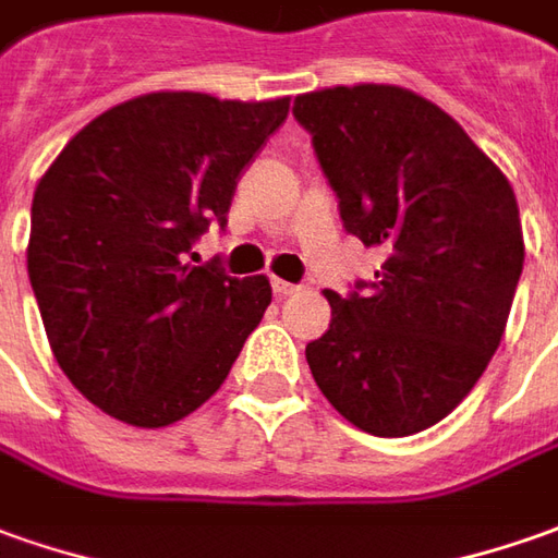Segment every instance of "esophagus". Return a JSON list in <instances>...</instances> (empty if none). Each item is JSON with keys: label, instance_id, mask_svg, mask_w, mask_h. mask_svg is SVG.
I'll use <instances>...</instances> for the list:
<instances>
[{"label": "esophagus", "instance_id": "34e87169", "mask_svg": "<svg viewBox=\"0 0 558 558\" xmlns=\"http://www.w3.org/2000/svg\"><path fill=\"white\" fill-rule=\"evenodd\" d=\"M271 290H275V295L299 293V287H295V283H290V280H280V278H271Z\"/></svg>", "mask_w": 558, "mask_h": 558}]
</instances>
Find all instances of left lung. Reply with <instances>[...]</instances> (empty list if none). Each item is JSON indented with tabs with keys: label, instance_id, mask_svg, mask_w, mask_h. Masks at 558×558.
Masks as SVG:
<instances>
[{
	"label": "left lung",
	"instance_id": "left-lung-1",
	"mask_svg": "<svg viewBox=\"0 0 558 558\" xmlns=\"http://www.w3.org/2000/svg\"><path fill=\"white\" fill-rule=\"evenodd\" d=\"M293 116L344 229L385 250L375 280L327 293L311 375L360 430L418 434L468 397L501 344L525 259L517 195L452 116L407 88L311 90Z\"/></svg>",
	"mask_w": 558,
	"mask_h": 558
}]
</instances>
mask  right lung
Listing matches in <instances>:
<instances>
[{"mask_svg": "<svg viewBox=\"0 0 558 558\" xmlns=\"http://www.w3.org/2000/svg\"><path fill=\"white\" fill-rule=\"evenodd\" d=\"M290 97L241 104L158 90L85 124L33 195L26 271L60 369L134 427L214 397L271 302L265 275L192 265Z\"/></svg>", "mask_w": 558, "mask_h": 558, "instance_id": "obj_1", "label": "right lung"}]
</instances>
